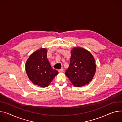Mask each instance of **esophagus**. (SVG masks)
<instances>
[{
  "instance_id": "34e87169",
  "label": "esophagus",
  "mask_w": 122,
  "mask_h": 122,
  "mask_svg": "<svg viewBox=\"0 0 122 122\" xmlns=\"http://www.w3.org/2000/svg\"><path fill=\"white\" fill-rule=\"evenodd\" d=\"M58 71L59 72H62L64 71V70H63V69H60V70H58Z\"/></svg>"
}]
</instances>
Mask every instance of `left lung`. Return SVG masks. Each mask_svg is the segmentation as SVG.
I'll return each instance as SVG.
<instances>
[{"label":"left lung","instance_id":"left-lung-1","mask_svg":"<svg viewBox=\"0 0 122 122\" xmlns=\"http://www.w3.org/2000/svg\"><path fill=\"white\" fill-rule=\"evenodd\" d=\"M96 69L95 60L91 53L76 47L71 51L70 66L65 74L74 86L80 87L88 84L92 80Z\"/></svg>","mask_w":122,"mask_h":122}]
</instances>
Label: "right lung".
I'll list each match as a JSON object with an SVG mask.
<instances>
[{"instance_id":"1","label":"right lung","mask_w":122,"mask_h":122,"mask_svg":"<svg viewBox=\"0 0 122 122\" xmlns=\"http://www.w3.org/2000/svg\"><path fill=\"white\" fill-rule=\"evenodd\" d=\"M47 50L41 48L32 53L26 63L25 68L30 80L35 85L45 87L58 72L53 69L47 56Z\"/></svg>"}]
</instances>
